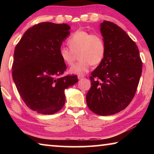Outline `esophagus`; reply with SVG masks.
<instances>
[{"label": "esophagus", "mask_w": 154, "mask_h": 154, "mask_svg": "<svg viewBox=\"0 0 154 154\" xmlns=\"http://www.w3.org/2000/svg\"><path fill=\"white\" fill-rule=\"evenodd\" d=\"M83 77H84V75H78V79H83Z\"/></svg>", "instance_id": "esophagus-1"}]
</instances>
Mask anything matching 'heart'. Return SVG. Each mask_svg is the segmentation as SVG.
Masks as SVG:
<instances>
[{
    "mask_svg": "<svg viewBox=\"0 0 154 154\" xmlns=\"http://www.w3.org/2000/svg\"><path fill=\"white\" fill-rule=\"evenodd\" d=\"M69 48L61 47L59 49L60 58L66 65L73 63L75 54H78L79 61L70 68L72 74L83 75L86 73L94 65H98L103 61L105 55L106 46L100 35L92 34L88 31H75L67 41Z\"/></svg>",
    "mask_w": 154,
    "mask_h": 154,
    "instance_id": "b5f03b06",
    "label": "heart"
}]
</instances>
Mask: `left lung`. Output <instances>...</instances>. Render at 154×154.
Listing matches in <instances>:
<instances>
[{
	"label": "left lung",
	"instance_id": "left-lung-1",
	"mask_svg": "<svg viewBox=\"0 0 154 154\" xmlns=\"http://www.w3.org/2000/svg\"><path fill=\"white\" fill-rule=\"evenodd\" d=\"M100 32L105 55L91 74L86 102L94 113L110 116L124 110L134 98L143 64L136 43L118 25L104 21Z\"/></svg>",
	"mask_w": 154,
	"mask_h": 154
}]
</instances>
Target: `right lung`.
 <instances>
[{"mask_svg": "<svg viewBox=\"0 0 154 154\" xmlns=\"http://www.w3.org/2000/svg\"><path fill=\"white\" fill-rule=\"evenodd\" d=\"M70 29L66 24L39 23L28 28L15 48L13 79L26 105L38 113L60 110L65 89L78 82L77 75L60 77L66 66L59 49Z\"/></svg>", "mask_w": 154, "mask_h": 154, "instance_id": "add662e5", "label": "right lung"}]
</instances>
